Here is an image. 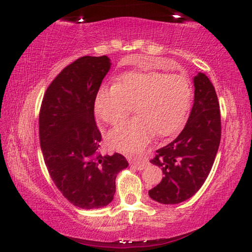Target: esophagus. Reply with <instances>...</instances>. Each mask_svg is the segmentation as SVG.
I'll use <instances>...</instances> for the list:
<instances>
[{
  "mask_svg": "<svg viewBox=\"0 0 252 252\" xmlns=\"http://www.w3.org/2000/svg\"><path fill=\"white\" fill-rule=\"evenodd\" d=\"M149 164L147 160H143V161H136V160H130L129 165L134 168H136V170H143L144 167L147 166V165Z\"/></svg>",
  "mask_w": 252,
  "mask_h": 252,
  "instance_id": "1",
  "label": "esophagus"
}]
</instances>
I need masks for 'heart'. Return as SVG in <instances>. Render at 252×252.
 I'll return each mask as SVG.
<instances>
[{"label":"heart","mask_w":252,"mask_h":252,"mask_svg":"<svg viewBox=\"0 0 252 252\" xmlns=\"http://www.w3.org/2000/svg\"><path fill=\"white\" fill-rule=\"evenodd\" d=\"M190 81L181 74L160 71L127 72L115 86L103 87L96 94L94 109L109 125L123 123L132 106L137 117L112 129L109 146L128 155H140L155 134L170 136L180 129L190 106Z\"/></svg>","instance_id":"heart-1"}]
</instances>
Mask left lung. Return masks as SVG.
Listing matches in <instances>:
<instances>
[{"mask_svg":"<svg viewBox=\"0 0 252 252\" xmlns=\"http://www.w3.org/2000/svg\"><path fill=\"white\" fill-rule=\"evenodd\" d=\"M195 96L190 116L177 139L156 151L150 160L164 178L149 196L161 204H178L198 191L211 171L221 137L219 102L204 73L194 78Z\"/></svg>","mask_w":252,"mask_h":252,"instance_id":"1","label":"left lung"}]
</instances>
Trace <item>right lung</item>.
I'll return each instance as SVG.
<instances>
[{
  "mask_svg": "<svg viewBox=\"0 0 252 252\" xmlns=\"http://www.w3.org/2000/svg\"><path fill=\"white\" fill-rule=\"evenodd\" d=\"M111 66L108 56H84L67 65L44 93L40 144L54 184L80 209H99L113 199L116 177L128 166L123 155L98 153L102 135L94 102Z\"/></svg>",
  "mask_w": 252,
  "mask_h": 252,
  "instance_id": "right-lung-1",
  "label": "right lung"
}]
</instances>
